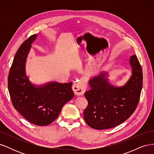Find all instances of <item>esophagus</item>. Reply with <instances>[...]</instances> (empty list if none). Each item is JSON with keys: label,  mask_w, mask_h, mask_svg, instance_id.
Wrapping results in <instances>:
<instances>
[{"label": "esophagus", "mask_w": 154, "mask_h": 154, "mask_svg": "<svg viewBox=\"0 0 154 154\" xmlns=\"http://www.w3.org/2000/svg\"><path fill=\"white\" fill-rule=\"evenodd\" d=\"M87 85L82 80H78L72 85V90L74 94L77 96H81L84 94L86 91Z\"/></svg>", "instance_id": "esophagus-1"}]
</instances>
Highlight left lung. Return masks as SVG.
Returning a JSON list of instances; mask_svg holds the SVG:
<instances>
[{
    "label": "left lung",
    "mask_w": 154,
    "mask_h": 154,
    "mask_svg": "<svg viewBox=\"0 0 154 154\" xmlns=\"http://www.w3.org/2000/svg\"><path fill=\"white\" fill-rule=\"evenodd\" d=\"M132 76L124 86L111 85L102 72L89 80L91 89L85 92L88 105L83 112L87 124L92 128H113L127 120L136 109L143 87V72L136 54L130 57Z\"/></svg>",
    "instance_id": "left-lung-1"
}]
</instances>
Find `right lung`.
<instances>
[{"mask_svg":"<svg viewBox=\"0 0 154 154\" xmlns=\"http://www.w3.org/2000/svg\"><path fill=\"white\" fill-rule=\"evenodd\" d=\"M36 36H29L18 49L9 72L8 86L14 108L30 123L46 126L58 117L74 92L72 82H49L36 87L29 82L25 71L26 60Z\"/></svg>","mask_w":154,"mask_h":154,"instance_id":"obj_1","label":"right lung"}]
</instances>
